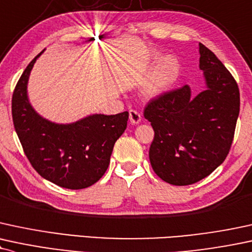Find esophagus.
I'll return each mask as SVG.
<instances>
[{
    "label": "esophagus",
    "instance_id": "esophagus-1",
    "mask_svg": "<svg viewBox=\"0 0 252 252\" xmlns=\"http://www.w3.org/2000/svg\"><path fill=\"white\" fill-rule=\"evenodd\" d=\"M129 120H130V123H131V124H138L142 120L141 114H139L138 111H136V110H130L129 111Z\"/></svg>",
    "mask_w": 252,
    "mask_h": 252
}]
</instances>
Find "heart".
Returning <instances> with one entry per match:
<instances>
[{
	"mask_svg": "<svg viewBox=\"0 0 252 252\" xmlns=\"http://www.w3.org/2000/svg\"><path fill=\"white\" fill-rule=\"evenodd\" d=\"M178 74V63L174 57L165 56L158 61L145 80L142 93L145 97L159 96L174 83Z\"/></svg>",
	"mask_w": 252,
	"mask_h": 252,
	"instance_id": "heart-1",
	"label": "heart"
}]
</instances>
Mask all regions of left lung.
Wrapping results in <instances>:
<instances>
[{
	"label": "left lung",
	"mask_w": 252,
	"mask_h": 252,
	"mask_svg": "<svg viewBox=\"0 0 252 252\" xmlns=\"http://www.w3.org/2000/svg\"><path fill=\"white\" fill-rule=\"evenodd\" d=\"M205 90L192 96L186 84L154 98L144 109L155 137L149 158L155 174L172 186L203 180L228 156L239 114L235 78L211 50L199 43Z\"/></svg>",
	"instance_id": "8db88e82"
}]
</instances>
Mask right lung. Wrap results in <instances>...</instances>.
<instances>
[{
	"mask_svg": "<svg viewBox=\"0 0 252 252\" xmlns=\"http://www.w3.org/2000/svg\"><path fill=\"white\" fill-rule=\"evenodd\" d=\"M43 51L29 63L15 87L11 99L15 130L24 154L42 177L65 189H84L107 171L129 113L94 114L66 124L42 117L30 104L27 88L30 71Z\"/></svg>",
	"mask_w": 252,
	"mask_h": 252,
	"instance_id": "obj_1",
	"label": "right lung"
}]
</instances>
